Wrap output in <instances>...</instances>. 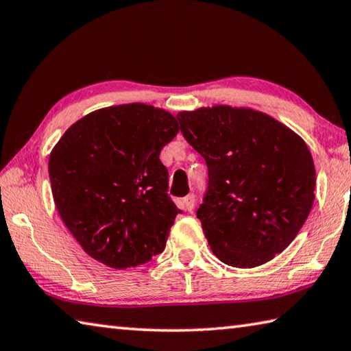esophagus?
Returning <instances> with one entry per match:
<instances>
[{
	"mask_svg": "<svg viewBox=\"0 0 351 351\" xmlns=\"http://www.w3.org/2000/svg\"><path fill=\"white\" fill-rule=\"evenodd\" d=\"M182 207L187 210V212H192L195 208V195H187L182 199Z\"/></svg>",
	"mask_w": 351,
	"mask_h": 351,
	"instance_id": "obj_1",
	"label": "esophagus"
}]
</instances>
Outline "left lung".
Instances as JSON below:
<instances>
[{
    "label": "left lung",
    "instance_id": "obj_1",
    "mask_svg": "<svg viewBox=\"0 0 351 351\" xmlns=\"http://www.w3.org/2000/svg\"><path fill=\"white\" fill-rule=\"evenodd\" d=\"M176 118L208 169L196 216L215 256L239 269L269 263L291 244L313 207L316 171L307 144L245 107H201Z\"/></svg>",
    "mask_w": 351,
    "mask_h": 351
}]
</instances>
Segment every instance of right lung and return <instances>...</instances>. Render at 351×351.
<instances>
[{
	"label": "right lung",
	"mask_w": 351,
	"mask_h": 351,
	"mask_svg": "<svg viewBox=\"0 0 351 351\" xmlns=\"http://www.w3.org/2000/svg\"><path fill=\"white\" fill-rule=\"evenodd\" d=\"M173 114L132 103L95 110L70 125L49 158L55 206L88 256L112 269L149 263L181 210L159 161L176 136Z\"/></svg>",
	"instance_id": "add662e5"
}]
</instances>
